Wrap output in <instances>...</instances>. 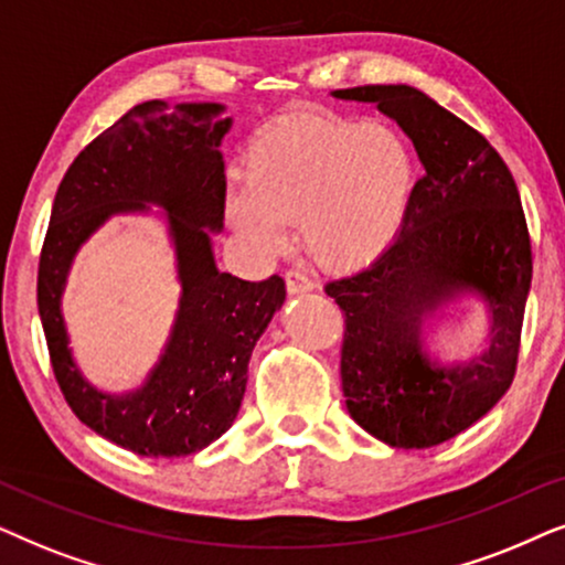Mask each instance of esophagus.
<instances>
[{
    "mask_svg": "<svg viewBox=\"0 0 565 565\" xmlns=\"http://www.w3.org/2000/svg\"><path fill=\"white\" fill-rule=\"evenodd\" d=\"M287 289L289 295H307L315 289L312 278H307L302 270H287Z\"/></svg>",
    "mask_w": 565,
    "mask_h": 565,
    "instance_id": "obj_1",
    "label": "esophagus"
}]
</instances>
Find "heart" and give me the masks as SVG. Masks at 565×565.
Returning a JSON list of instances; mask_svg holds the SVG:
<instances>
[{
  "mask_svg": "<svg viewBox=\"0 0 565 565\" xmlns=\"http://www.w3.org/2000/svg\"><path fill=\"white\" fill-rule=\"evenodd\" d=\"M243 180L227 214L255 250H278L284 222H299L307 253L349 274L372 266L401 235L413 162L385 126L297 116L250 141Z\"/></svg>",
  "mask_w": 565,
  "mask_h": 565,
  "instance_id": "1",
  "label": "heart"
}]
</instances>
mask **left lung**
<instances>
[{
	"label": "left lung",
	"mask_w": 565,
	"mask_h": 565,
	"mask_svg": "<svg viewBox=\"0 0 565 565\" xmlns=\"http://www.w3.org/2000/svg\"><path fill=\"white\" fill-rule=\"evenodd\" d=\"M333 97L377 105L424 164L390 250L326 287L345 315V408L390 447L441 445L483 418L514 380L532 281L522 201L486 137L420 89L366 85ZM465 296L489 310L484 351L468 362L436 360L425 328Z\"/></svg>",
	"instance_id": "left-lung-1"
}]
</instances>
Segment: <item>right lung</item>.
Here are the masks:
<instances>
[{
	"label": "right lung",
	"instance_id": "1",
	"mask_svg": "<svg viewBox=\"0 0 565 565\" xmlns=\"http://www.w3.org/2000/svg\"><path fill=\"white\" fill-rule=\"evenodd\" d=\"M222 103L149 100L89 141L58 185L38 266V312L56 382L82 424L141 457H185L235 424L247 361L287 299L281 276L245 281L216 268L224 227ZM158 213L177 255L181 297L156 366L120 396L88 385L68 349L61 297L78 247L116 213Z\"/></svg>",
	"mask_w": 565,
	"mask_h": 565
}]
</instances>
